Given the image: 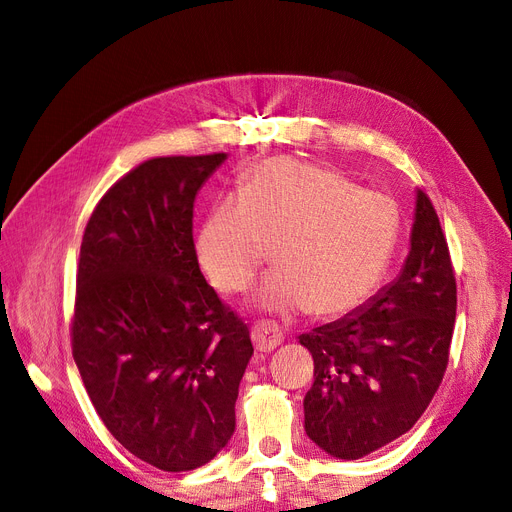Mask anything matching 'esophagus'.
<instances>
[{
  "label": "esophagus",
  "mask_w": 512,
  "mask_h": 512,
  "mask_svg": "<svg viewBox=\"0 0 512 512\" xmlns=\"http://www.w3.org/2000/svg\"><path fill=\"white\" fill-rule=\"evenodd\" d=\"M250 337L254 342V348L258 352H271L273 348H277L282 344V333H277L271 324L262 322V324H254L252 331H250Z\"/></svg>",
  "instance_id": "esophagus-1"
}]
</instances>
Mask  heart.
<instances>
[{
	"label": "heart",
	"instance_id": "heart-1",
	"mask_svg": "<svg viewBox=\"0 0 512 512\" xmlns=\"http://www.w3.org/2000/svg\"><path fill=\"white\" fill-rule=\"evenodd\" d=\"M395 200L356 188L342 170L292 158L258 164L239 196L211 209L196 235L200 267L222 292H243L267 265L258 292L271 314L339 318L361 307L384 280L399 241Z\"/></svg>",
	"mask_w": 512,
	"mask_h": 512
}]
</instances>
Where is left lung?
Masks as SVG:
<instances>
[{"label": "left lung", "mask_w": 512, "mask_h": 512, "mask_svg": "<svg viewBox=\"0 0 512 512\" xmlns=\"http://www.w3.org/2000/svg\"><path fill=\"white\" fill-rule=\"evenodd\" d=\"M410 245L393 284L346 318L299 337L314 359L305 431L333 457L359 459L399 438L444 378L457 282L438 213L421 190Z\"/></svg>", "instance_id": "left-lung-1"}]
</instances>
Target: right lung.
Here are the masks:
<instances>
[{"mask_svg": "<svg viewBox=\"0 0 512 512\" xmlns=\"http://www.w3.org/2000/svg\"><path fill=\"white\" fill-rule=\"evenodd\" d=\"M226 153L151 158L85 226L72 356L113 438L164 472L205 466L235 431L247 324L200 273L194 198Z\"/></svg>", "mask_w": 512, "mask_h": 512, "instance_id": "right-lung-1", "label": "right lung"}]
</instances>
